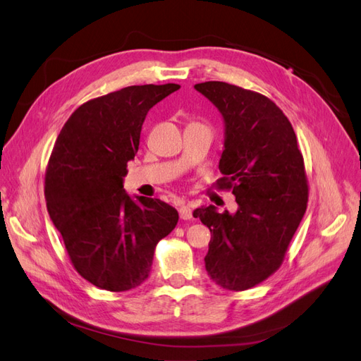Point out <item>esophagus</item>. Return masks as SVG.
<instances>
[{
	"label": "esophagus",
	"instance_id": "esophagus-1",
	"mask_svg": "<svg viewBox=\"0 0 361 361\" xmlns=\"http://www.w3.org/2000/svg\"><path fill=\"white\" fill-rule=\"evenodd\" d=\"M179 215L182 220H191L192 218V212H191V207L188 204H182L179 207Z\"/></svg>",
	"mask_w": 361,
	"mask_h": 361
}]
</instances>
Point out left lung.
<instances>
[{"label":"left lung","mask_w":361,"mask_h":361,"mask_svg":"<svg viewBox=\"0 0 361 361\" xmlns=\"http://www.w3.org/2000/svg\"><path fill=\"white\" fill-rule=\"evenodd\" d=\"M223 116L221 187L232 188L238 211L214 204L194 218L209 227L207 276L228 290H245L276 272L307 207L309 187L297 135L267 96L221 81L195 84Z\"/></svg>","instance_id":"obj_1"}]
</instances>
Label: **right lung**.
Returning a JSON list of instances; mask_svg holds the SVG:
<instances>
[{"label": "right lung", "instance_id": "add662e5", "mask_svg": "<svg viewBox=\"0 0 361 361\" xmlns=\"http://www.w3.org/2000/svg\"><path fill=\"white\" fill-rule=\"evenodd\" d=\"M179 84L130 85L82 104L61 128L45 176L47 207L72 265L92 285L123 292L143 283L155 247L179 214L123 190L147 111ZM137 198V201L133 199Z\"/></svg>", "mask_w": 361, "mask_h": 361}]
</instances>
